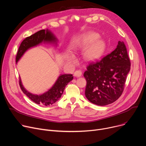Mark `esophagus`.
Wrapping results in <instances>:
<instances>
[{
    "instance_id": "esophagus-1",
    "label": "esophagus",
    "mask_w": 146,
    "mask_h": 146,
    "mask_svg": "<svg viewBox=\"0 0 146 146\" xmlns=\"http://www.w3.org/2000/svg\"><path fill=\"white\" fill-rule=\"evenodd\" d=\"M82 75V71L81 70H77L74 72V76L76 77H80Z\"/></svg>"
}]
</instances>
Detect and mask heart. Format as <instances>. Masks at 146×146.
I'll use <instances>...</instances> for the list:
<instances>
[{
	"label": "heart",
	"instance_id": "b5f03b06",
	"mask_svg": "<svg viewBox=\"0 0 146 146\" xmlns=\"http://www.w3.org/2000/svg\"><path fill=\"white\" fill-rule=\"evenodd\" d=\"M99 35L95 32H89L82 35L76 44L77 46L84 48L89 46L84 52V57L88 60L97 59L102 54L105 48V41L98 38ZM72 60H75L72 57Z\"/></svg>",
	"mask_w": 146,
	"mask_h": 146
}]
</instances>
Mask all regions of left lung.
Masks as SVG:
<instances>
[{
  "instance_id": "8db88e82",
  "label": "left lung",
  "mask_w": 146,
  "mask_h": 146,
  "mask_svg": "<svg viewBox=\"0 0 146 146\" xmlns=\"http://www.w3.org/2000/svg\"><path fill=\"white\" fill-rule=\"evenodd\" d=\"M130 70L126 47L124 42L119 41L114 51L88 65L84 74L86 80V98L98 106L115 102L123 91Z\"/></svg>"
}]
</instances>
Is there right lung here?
Instances as JSON below:
<instances>
[{
	"label": "right lung",
	"instance_id": "add662e5",
	"mask_svg": "<svg viewBox=\"0 0 146 146\" xmlns=\"http://www.w3.org/2000/svg\"><path fill=\"white\" fill-rule=\"evenodd\" d=\"M58 41V38L48 29L37 31L21 42L16 55V64L28 50L40 46L42 43L53 44L55 47H57ZM73 78L72 74L60 75L52 87L47 92L40 95L33 94L26 90L22 84L20 77L19 84L22 91L33 102L38 105L48 106L54 104L61 98L65 86L73 80Z\"/></svg>",
	"mask_w": 146,
	"mask_h": 146
}]
</instances>
